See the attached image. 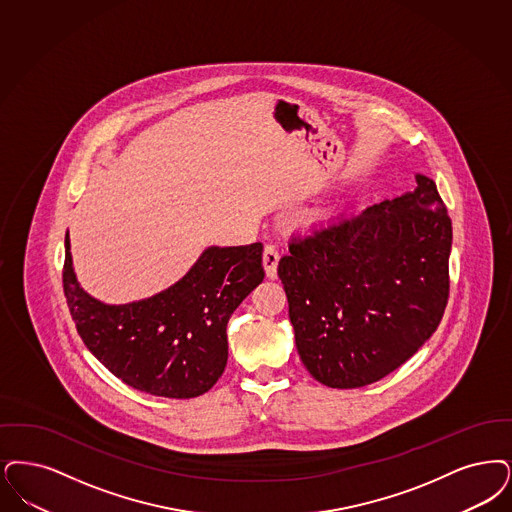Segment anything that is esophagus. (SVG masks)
<instances>
[{
	"mask_svg": "<svg viewBox=\"0 0 512 512\" xmlns=\"http://www.w3.org/2000/svg\"><path fill=\"white\" fill-rule=\"evenodd\" d=\"M278 261H280L278 247L274 244H266L265 251H263V266H265L266 278L274 280L278 276Z\"/></svg>",
	"mask_w": 512,
	"mask_h": 512,
	"instance_id": "1",
	"label": "esophagus"
}]
</instances>
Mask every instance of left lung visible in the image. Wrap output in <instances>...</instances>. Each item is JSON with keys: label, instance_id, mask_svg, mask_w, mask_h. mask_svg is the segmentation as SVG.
<instances>
[{"label": "left lung", "instance_id": "obj_1", "mask_svg": "<svg viewBox=\"0 0 512 512\" xmlns=\"http://www.w3.org/2000/svg\"><path fill=\"white\" fill-rule=\"evenodd\" d=\"M293 236L278 263L297 352L331 389L366 387L436 331L450 295L451 219L436 184Z\"/></svg>", "mask_w": 512, "mask_h": 512}]
</instances>
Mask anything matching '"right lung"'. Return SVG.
<instances>
[{"mask_svg":"<svg viewBox=\"0 0 512 512\" xmlns=\"http://www.w3.org/2000/svg\"><path fill=\"white\" fill-rule=\"evenodd\" d=\"M62 286L85 347L125 385L164 398H196L228 360L226 324L265 278L263 244L205 249L183 278L127 305H106L80 286L64 240Z\"/></svg>","mask_w":512,"mask_h":512,"instance_id":"right-lung-1","label":"right lung"}]
</instances>
